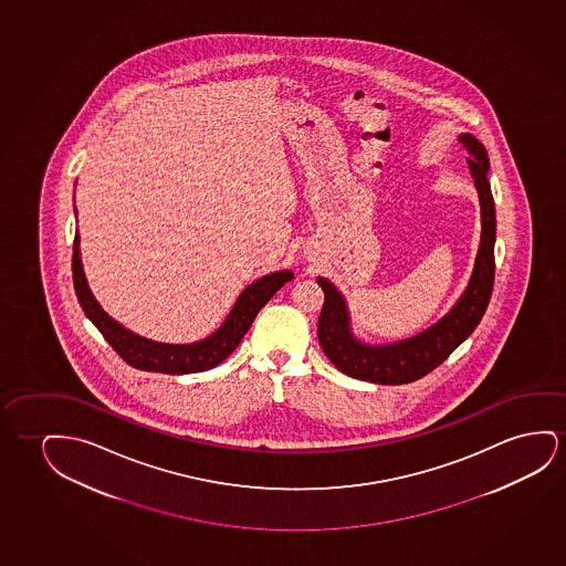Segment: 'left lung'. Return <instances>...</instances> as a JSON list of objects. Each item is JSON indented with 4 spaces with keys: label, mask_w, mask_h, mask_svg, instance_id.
<instances>
[{
    "label": "left lung",
    "mask_w": 566,
    "mask_h": 566,
    "mask_svg": "<svg viewBox=\"0 0 566 566\" xmlns=\"http://www.w3.org/2000/svg\"><path fill=\"white\" fill-rule=\"evenodd\" d=\"M460 144L470 153L468 163L481 199V244L470 285L454 308L427 332L407 342L368 347L353 339L347 308L337 289L326 279L318 277V285L324 291V306L318 318L319 345L335 367L347 376L390 386L415 382L442 365L452 350L470 337L485 314L493 295L496 239L494 199L486 178L489 155L485 145L471 134L460 136Z\"/></svg>",
    "instance_id": "left-lung-1"
}]
</instances>
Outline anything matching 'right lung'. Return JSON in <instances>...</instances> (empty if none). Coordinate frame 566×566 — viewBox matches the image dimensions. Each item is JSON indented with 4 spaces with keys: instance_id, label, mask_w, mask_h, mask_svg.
Wrapping results in <instances>:
<instances>
[{
    "instance_id": "right-lung-1",
    "label": "right lung",
    "mask_w": 566,
    "mask_h": 566,
    "mask_svg": "<svg viewBox=\"0 0 566 566\" xmlns=\"http://www.w3.org/2000/svg\"><path fill=\"white\" fill-rule=\"evenodd\" d=\"M72 273L73 287H75L81 308L98 327V332L103 334L108 345H112V349L134 368L165 373V375L201 373L223 363L224 358L239 347V343L247 335L248 327L252 326L258 312L262 311L279 289L295 277L291 271H277L258 279L250 287L244 289V293L239 296V301L232 308L231 316L211 337L191 345H165V343L149 342L145 337L132 334L126 327L119 326L116 319H112L101 308V304L96 303L95 296L88 291L87 279L81 268L80 234H75L73 240Z\"/></svg>"
}]
</instances>
